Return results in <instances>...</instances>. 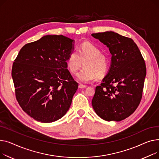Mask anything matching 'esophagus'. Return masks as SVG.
<instances>
[{
	"mask_svg": "<svg viewBox=\"0 0 159 159\" xmlns=\"http://www.w3.org/2000/svg\"><path fill=\"white\" fill-rule=\"evenodd\" d=\"M78 87H79V89H85L87 87H86L85 85H81V84H80L79 86H78Z\"/></svg>",
	"mask_w": 159,
	"mask_h": 159,
	"instance_id": "obj_1",
	"label": "esophagus"
}]
</instances>
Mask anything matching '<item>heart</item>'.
<instances>
[{"label": "heart", "instance_id": "b5f03b06", "mask_svg": "<svg viewBox=\"0 0 159 159\" xmlns=\"http://www.w3.org/2000/svg\"><path fill=\"white\" fill-rule=\"evenodd\" d=\"M83 63L85 68L77 75V79L83 83L103 78L108 70V61L106 56L101 53L98 46L89 42H83L80 45L78 53L75 51H72L67 60V67L72 74H76Z\"/></svg>", "mask_w": 159, "mask_h": 159}]
</instances>
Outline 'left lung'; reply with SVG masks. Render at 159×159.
Returning a JSON list of instances; mask_svg holds the SVG:
<instances>
[{
  "instance_id": "obj_1",
  "label": "left lung",
  "mask_w": 159,
  "mask_h": 159,
  "mask_svg": "<svg viewBox=\"0 0 159 159\" xmlns=\"http://www.w3.org/2000/svg\"><path fill=\"white\" fill-rule=\"evenodd\" d=\"M109 49L111 63L100 86L96 88L92 105L107 121H120L132 115L142 98L146 68L136 43L114 31L93 33Z\"/></svg>"
}]
</instances>
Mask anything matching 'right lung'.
<instances>
[{
  "mask_svg": "<svg viewBox=\"0 0 159 159\" xmlns=\"http://www.w3.org/2000/svg\"><path fill=\"white\" fill-rule=\"evenodd\" d=\"M74 49V40L63 35H45L25 44L19 51L11 72L16 98L34 120L54 122L69 110L78 88L67 65Z\"/></svg>",
  "mask_w": 159,
  "mask_h": 159,
  "instance_id": "1",
  "label": "right lung"
}]
</instances>
